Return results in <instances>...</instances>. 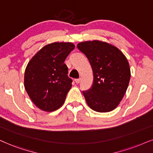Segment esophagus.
<instances>
[{
    "label": "esophagus",
    "instance_id": "34e87169",
    "mask_svg": "<svg viewBox=\"0 0 153 153\" xmlns=\"http://www.w3.org/2000/svg\"><path fill=\"white\" fill-rule=\"evenodd\" d=\"M75 82L76 83H80V79H75Z\"/></svg>",
    "mask_w": 153,
    "mask_h": 153
}]
</instances>
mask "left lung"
<instances>
[{"label": "left lung", "instance_id": "obj_1", "mask_svg": "<svg viewBox=\"0 0 153 153\" xmlns=\"http://www.w3.org/2000/svg\"><path fill=\"white\" fill-rule=\"evenodd\" d=\"M93 71L92 87L83 91L87 105L93 111L106 113L120 104L129 85L131 71L124 54L113 45L100 40L80 42Z\"/></svg>", "mask_w": 153, "mask_h": 153}]
</instances>
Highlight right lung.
<instances>
[{"instance_id": "1", "label": "right lung", "mask_w": 153, "mask_h": 153, "mask_svg": "<svg viewBox=\"0 0 153 153\" xmlns=\"http://www.w3.org/2000/svg\"><path fill=\"white\" fill-rule=\"evenodd\" d=\"M75 48L72 42L47 45L33 56L24 73V87L38 108L54 111L64 104L72 87L64 61Z\"/></svg>"}]
</instances>
